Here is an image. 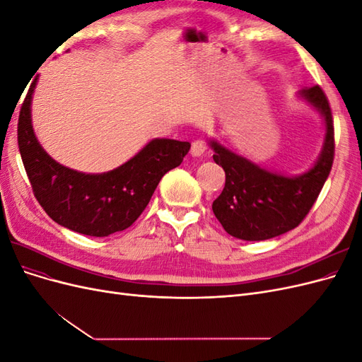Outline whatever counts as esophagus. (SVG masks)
<instances>
[{"label":"esophagus","instance_id":"34e87169","mask_svg":"<svg viewBox=\"0 0 362 362\" xmlns=\"http://www.w3.org/2000/svg\"><path fill=\"white\" fill-rule=\"evenodd\" d=\"M205 151H206L205 140L198 139V140H194L193 144H192V156H193V157H201V156H204Z\"/></svg>","mask_w":362,"mask_h":362}]
</instances>
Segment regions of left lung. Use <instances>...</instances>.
Returning a JSON list of instances; mask_svg holds the SVG:
<instances>
[{"mask_svg": "<svg viewBox=\"0 0 362 362\" xmlns=\"http://www.w3.org/2000/svg\"><path fill=\"white\" fill-rule=\"evenodd\" d=\"M300 98L320 112L326 133L319 160L298 177H286L259 168L211 140L214 161L225 170V187L213 202V213L225 231L246 242H259L288 233L303 221L334 163V120L329 101L320 86L303 87Z\"/></svg>", "mask_w": 362, "mask_h": 362, "instance_id": "obj_1", "label": "left lung"}]
</instances>
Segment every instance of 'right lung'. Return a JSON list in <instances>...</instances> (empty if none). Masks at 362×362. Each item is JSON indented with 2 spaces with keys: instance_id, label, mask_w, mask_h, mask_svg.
Wrapping results in <instances>:
<instances>
[{
  "instance_id": "obj_1",
  "label": "right lung",
  "mask_w": 362,
  "mask_h": 362,
  "mask_svg": "<svg viewBox=\"0 0 362 362\" xmlns=\"http://www.w3.org/2000/svg\"><path fill=\"white\" fill-rule=\"evenodd\" d=\"M31 84L21 107L18 145L37 202L54 222L92 237L124 231L144 213L163 175L181 164L189 141L154 139L122 166L104 173H83L52 160L31 125Z\"/></svg>"
}]
</instances>
